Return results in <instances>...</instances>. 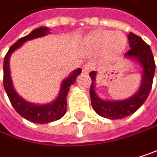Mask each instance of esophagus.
<instances>
[{"label": "esophagus", "mask_w": 157, "mask_h": 157, "mask_svg": "<svg viewBox=\"0 0 157 157\" xmlns=\"http://www.w3.org/2000/svg\"><path fill=\"white\" fill-rule=\"evenodd\" d=\"M93 68H94V65L92 64V63H86L84 66H83V68H82V72L84 73V74H88L89 72H91L92 70H93Z\"/></svg>", "instance_id": "esophagus-1"}]
</instances>
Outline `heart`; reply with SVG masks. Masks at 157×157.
Returning <instances> with one entry per match:
<instances>
[{"label": "heart", "instance_id": "1", "mask_svg": "<svg viewBox=\"0 0 157 157\" xmlns=\"http://www.w3.org/2000/svg\"><path fill=\"white\" fill-rule=\"evenodd\" d=\"M88 43L96 50L105 49L109 56H116L124 50L126 38L119 32L114 33L105 29H98L90 33Z\"/></svg>", "mask_w": 157, "mask_h": 157}]
</instances>
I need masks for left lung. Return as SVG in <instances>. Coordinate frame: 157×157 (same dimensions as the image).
Listing matches in <instances>:
<instances>
[{
	"label": "left lung",
	"mask_w": 157,
	"mask_h": 157,
	"mask_svg": "<svg viewBox=\"0 0 157 157\" xmlns=\"http://www.w3.org/2000/svg\"><path fill=\"white\" fill-rule=\"evenodd\" d=\"M131 49L124 56L135 58L143 67V80L138 92L132 97L123 101H105L100 99L94 91V79L96 73L92 71L89 75L92 79L90 87L91 103L94 110L101 116L108 119H121L134 113L147 99L153 84L155 63L150 46L141 37L130 33L127 36Z\"/></svg>",
	"instance_id": "obj_1"
}]
</instances>
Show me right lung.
<instances>
[{
  "label": "right lung",
  "mask_w": 157,
  "mask_h": 157,
  "mask_svg": "<svg viewBox=\"0 0 157 157\" xmlns=\"http://www.w3.org/2000/svg\"><path fill=\"white\" fill-rule=\"evenodd\" d=\"M48 28L41 27L37 28L34 31H33L28 35L21 37L14 44H13L9 51L7 52L4 62H3V86L7 93V95L9 97V100L13 106L15 111L23 118L26 120L37 123V124H47L56 120L61 119L65 112H66V96L67 93L69 91V88L74 82L76 81V78L82 72V69L78 68L77 70L74 71L72 75L66 78L62 83L61 92L58 96V98L52 104L44 105H37L30 104L26 101H24L22 98H21L17 94L15 90L13 89L12 79L10 75V68H9V59L13 52H14L17 48H19L24 42L28 40H32L34 38L42 37L49 33Z\"/></svg>",
  "instance_id": "add662e5"
}]
</instances>
